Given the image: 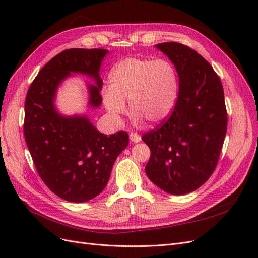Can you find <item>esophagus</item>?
I'll return each mask as SVG.
<instances>
[{"mask_svg":"<svg viewBox=\"0 0 258 258\" xmlns=\"http://www.w3.org/2000/svg\"><path fill=\"white\" fill-rule=\"evenodd\" d=\"M129 137H130V140H131V141L134 142V143H138V142L141 141V136L138 135L137 132H131Z\"/></svg>","mask_w":258,"mask_h":258,"instance_id":"esophagus-1","label":"esophagus"}]
</instances>
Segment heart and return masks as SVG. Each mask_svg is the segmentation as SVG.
<instances>
[{
	"label": "heart",
	"mask_w": 258,
	"mask_h": 258,
	"mask_svg": "<svg viewBox=\"0 0 258 258\" xmlns=\"http://www.w3.org/2000/svg\"><path fill=\"white\" fill-rule=\"evenodd\" d=\"M176 92V72L170 61L127 58L113 68L110 88L102 91V99L106 111L116 121L126 114L124 101H128L138 120L158 123L172 111Z\"/></svg>",
	"instance_id": "heart-1"
}]
</instances>
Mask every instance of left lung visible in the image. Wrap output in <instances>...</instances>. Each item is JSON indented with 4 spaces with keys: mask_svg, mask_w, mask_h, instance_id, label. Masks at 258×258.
<instances>
[{
    "mask_svg": "<svg viewBox=\"0 0 258 258\" xmlns=\"http://www.w3.org/2000/svg\"><path fill=\"white\" fill-rule=\"evenodd\" d=\"M172 61L178 93L172 114L142 136L151 150L145 172L168 194L196 190L212 175L227 131L223 85L200 54L181 43L156 46Z\"/></svg>",
    "mask_w": 258,
    "mask_h": 258,
    "instance_id": "left-lung-1",
    "label": "left lung"
}]
</instances>
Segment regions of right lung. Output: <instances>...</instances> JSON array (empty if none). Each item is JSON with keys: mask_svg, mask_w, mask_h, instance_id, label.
Masks as SVG:
<instances>
[{"mask_svg": "<svg viewBox=\"0 0 258 258\" xmlns=\"http://www.w3.org/2000/svg\"><path fill=\"white\" fill-rule=\"evenodd\" d=\"M106 49L71 48L54 56L41 70L28 90L25 103L26 143L38 175L58 197L71 202L88 201L104 189L129 136L118 131L101 134L86 116L66 117L53 104L60 83L71 73L95 79L89 85V105L102 102L99 75Z\"/></svg>", "mask_w": 258, "mask_h": 258, "instance_id": "add662e5", "label": "right lung"}]
</instances>
